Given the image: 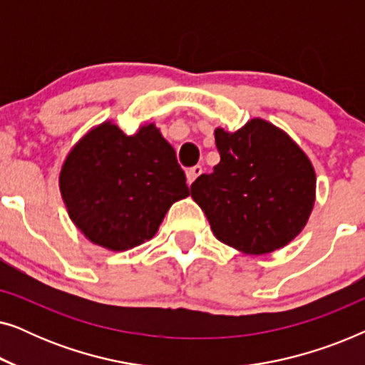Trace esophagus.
Wrapping results in <instances>:
<instances>
[{
	"label": "esophagus",
	"instance_id": "1",
	"mask_svg": "<svg viewBox=\"0 0 365 365\" xmlns=\"http://www.w3.org/2000/svg\"><path fill=\"white\" fill-rule=\"evenodd\" d=\"M201 173H202V166H199V164H196V166H192V168H189L187 171H186V178H187V184L189 186H191V184L196 181V179L201 176Z\"/></svg>",
	"mask_w": 365,
	"mask_h": 365
}]
</instances>
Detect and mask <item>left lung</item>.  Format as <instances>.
I'll return each mask as SVG.
<instances>
[{
  "instance_id": "1",
  "label": "left lung",
  "mask_w": 365,
  "mask_h": 365,
  "mask_svg": "<svg viewBox=\"0 0 365 365\" xmlns=\"http://www.w3.org/2000/svg\"><path fill=\"white\" fill-rule=\"evenodd\" d=\"M221 156L191 196L219 241L246 254H267L292 241L316 201V173L286 133L252 119L236 133L214 131Z\"/></svg>"
}]
</instances>
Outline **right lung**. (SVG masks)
I'll return each mask as SVG.
<instances>
[{
	"label": "right lung",
	"mask_w": 365,
	"mask_h": 365,
	"mask_svg": "<svg viewBox=\"0 0 365 365\" xmlns=\"http://www.w3.org/2000/svg\"><path fill=\"white\" fill-rule=\"evenodd\" d=\"M59 189L89 241L126 251L149 241L173 202L189 196L176 151L154 124L128 136L104 123L68 154Z\"/></svg>",
	"instance_id": "obj_1"
}]
</instances>
